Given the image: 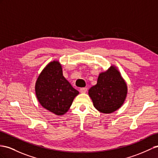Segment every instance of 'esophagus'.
Wrapping results in <instances>:
<instances>
[{
	"mask_svg": "<svg viewBox=\"0 0 158 158\" xmlns=\"http://www.w3.org/2000/svg\"><path fill=\"white\" fill-rule=\"evenodd\" d=\"M87 89L85 87H83L80 89V92L81 93V94H85V93L87 92Z\"/></svg>",
	"mask_w": 158,
	"mask_h": 158,
	"instance_id": "34e87169",
	"label": "esophagus"
}]
</instances>
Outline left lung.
<instances>
[{"label": "left lung", "mask_w": 158, "mask_h": 158, "mask_svg": "<svg viewBox=\"0 0 158 158\" xmlns=\"http://www.w3.org/2000/svg\"><path fill=\"white\" fill-rule=\"evenodd\" d=\"M88 94L96 110L111 114L122 106L127 86L118 69L112 65L99 75L97 84L89 89Z\"/></svg>", "instance_id": "obj_1"}]
</instances>
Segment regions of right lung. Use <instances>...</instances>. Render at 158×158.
Masks as SVG:
<instances>
[{
	"label": "right lung",
	"mask_w": 158,
	"mask_h": 158,
	"mask_svg": "<svg viewBox=\"0 0 158 158\" xmlns=\"http://www.w3.org/2000/svg\"><path fill=\"white\" fill-rule=\"evenodd\" d=\"M35 93L40 104L56 115L66 114L79 94L63 77L58 60L50 62L43 69L36 81Z\"/></svg>",
	"instance_id": "obj_1"
}]
</instances>
